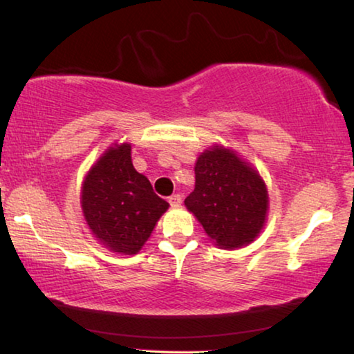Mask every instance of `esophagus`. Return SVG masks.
Masks as SVG:
<instances>
[{"label":"esophagus","mask_w":354,"mask_h":354,"mask_svg":"<svg viewBox=\"0 0 354 354\" xmlns=\"http://www.w3.org/2000/svg\"><path fill=\"white\" fill-rule=\"evenodd\" d=\"M168 202H170L171 207H179V205H181V202H183V198H181V195H179V194H173V195H170V197H168Z\"/></svg>","instance_id":"1"}]
</instances>
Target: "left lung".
Segmentation results:
<instances>
[{"label": "left lung", "instance_id": "left-lung-1", "mask_svg": "<svg viewBox=\"0 0 354 354\" xmlns=\"http://www.w3.org/2000/svg\"><path fill=\"white\" fill-rule=\"evenodd\" d=\"M221 248L252 241L266 223L268 194L259 173L234 151L214 146L195 163V189L184 200Z\"/></svg>", "mask_w": 354, "mask_h": 354}]
</instances>
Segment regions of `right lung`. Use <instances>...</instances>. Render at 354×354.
Wrapping results in <instances>:
<instances>
[{"label": "right lung", "instance_id": "right-lung-1", "mask_svg": "<svg viewBox=\"0 0 354 354\" xmlns=\"http://www.w3.org/2000/svg\"><path fill=\"white\" fill-rule=\"evenodd\" d=\"M130 145L109 147L82 184L81 205L93 235L111 251L136 254L168 203L131 163Z\"/></svg>", "mask_w": 354, "mask_h": 354}]
</instances>
